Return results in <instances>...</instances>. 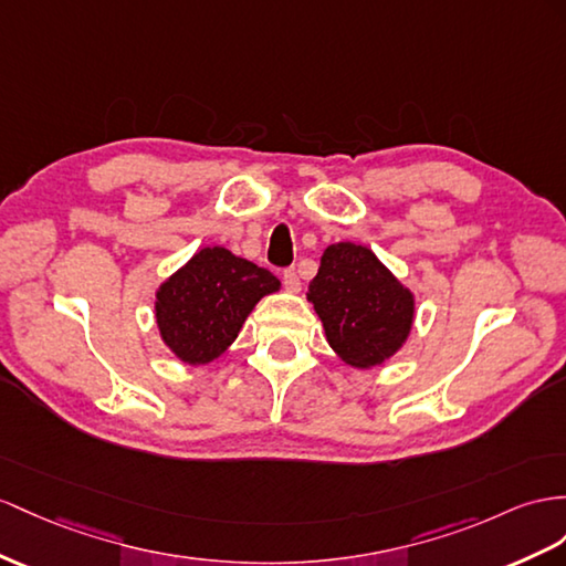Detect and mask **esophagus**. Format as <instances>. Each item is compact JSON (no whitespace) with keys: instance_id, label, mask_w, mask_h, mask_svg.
Returning a JSON list of instances; mask_svg holds the SVG:
<instances>
[{"instance_id":"esophagus-1","label":"esophagus","mask_w":566,"mask_h":566,"mask_svg":"<svg viewBox=\"0 0 566 566\" xmlns=\"http://www.w3.org/2000/svg\"><path fill=\"white\" fill-rule=\"evenodd\" d=\"M282 282H284V289H286V292H292V294L301 292V277H298V272H296L294 268L284 270V274H282Z\"/></svg>"}]
</instances>
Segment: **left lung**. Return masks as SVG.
<instances>
[{"instance_id":"8db88e82","label":"left lung","mask_w":566,"mask_h":566,"mask_svg":"<svg viewBox=\"0 0 566 566\" xmlns=\"http://www.w3.org/2000/svg\"><path fill=\"white\" fill-rule=\"evenodd\" d=\"M306 298L332 352L352 368L382 366L411 335L416 296L368 245H327Z\"/></svg>"}]
</instances>
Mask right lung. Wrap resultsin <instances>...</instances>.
<instances>
[{
    "label": "right lung",
    "instance_id": "right-lung-1",
    "mask_svg": "<svg viewBox=\"0 0 566 566\" xmlns=\"http://www.w3.org/2000/svg\"><path fill=\"white\" fill-rule=\"evenodd\" d=\"M280 286L270 270L224 245H206L157 286L159 339L181 364L208 366L239 337L255 303Z\"/></svg>",
    "mask_w": 566,
    "mask_h": 566
}]
</instances>
